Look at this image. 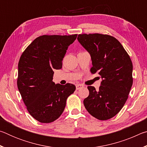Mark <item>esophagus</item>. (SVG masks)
I'll use <instances>...</instances> for the list:
<instances>
[{
  "instance_id": "1",
  "label": "esophagus",
  "mask_w": 147,
  "mask_h": 147,
  "mask_svg": "<svg viewBox=\"0 0 147 147\" xmlns=\"http://www.w3.org/2000/svg\"><path fill=\"white\" fill-rule=\"evenodd\" d=\"M82 88H84V86L82 85V84H77L76 86V88L77 90H78V89Z\"/></svg>"
}]
</instances>
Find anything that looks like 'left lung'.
<instances>
[{
    "instance_id": "obj_1",
    "label": "left lung",
    "mask_w": 147,
    "mask_h": 147,
    "mask_svg": "<svg viewBox=\"0 0 147 147\" xmlns=\"http://www.w3.org/2000/svg\"><path fill=\"white\" fill-rule=\"evenodd\" d=\"M78 41L90 54L91 73L98 72L102 82L98 91L88 86L84 100L87 111L98 120H108L123 108L133 84L130 56L117 39L101 34H79Z\"/></svg>"
}]
</instances>
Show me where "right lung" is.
<instances>
[{"instance_id": "obj_1", "label": "right lung", "mask_w": 147, "mask_h": 147, "mask_svg": "<svg viewBox=\"0 0 147 147\" xmlns=\"http://www.w3.org/2000/svg\"><path fill=\"white\" fill-rule=\"evenodd\" d=\"M77 34L43 35L35 39L25 49L18 63L17 88L29 113L42 123L59 117L66 100L74 93L73 84L53 82L54 69L62 67L68 47Z\"/></svg>"}]
</instances>
